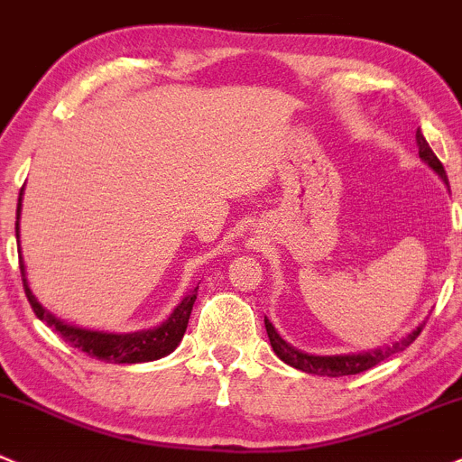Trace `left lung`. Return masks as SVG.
<instances>
[{"instance_id": "obj_1", "label": "left lung", "mask_w": 462, "mask_h": 462, "mask_svg": "<svg viewBox=\"0 0 462 462\" xmlns=\"http://www.w3.org/2000/svg\"><path fill=\"white\" fill-rule=\"evenodd\" d=\"M416 144H418V155L420 160L439 175L440 180L449 187V180H447L445 166L440 164V160L436 158L434 151L430 149L427 144L425 135L420 133V128L416 131ZM264 327H266V336H269L271 346H273L275 356H278L282 363H287L289 367L300 369L304 374H313V375H329V378H340V375H354L360 372H367V369L375 367L378 363H383L384 358H389L392 354H398V351H405L418 336H420L422 327L425 322L416 327L411 334H407L405 337H401L398 342H392V345H383L378 349H369V351H358V354H337V356H316V354H307V351L296 349V346L289 345L287 340H282V336L275 331V327L271 325L269 318H264Z\"/></svg>"}]
</instances>
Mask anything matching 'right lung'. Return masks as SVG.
Here are the masks:
<instances>
[{"instance_id":"right-lung-1","label":"right lung","mask_w":462,"mask_h":462,"mask_svg":"<svg viewBox=\"0 0 462 462\" xmlns=\"http://www.w3.org/2000/svg\"><path fill=\"white\" fill-rule=\"evenodd\" d=\"M22 198H23V187L19 191L17 199V222H15V236H17V249H19V271H22V282L23 291H26L28 302H31L32 311L40 318L42 322L57 331L70 346L84 351L90 358L104 360V363L113 365H135V363H151V360H160L164 356H169L171 351H175V346L182 342L184 331H187L189 318H191L193 304L198 298V287L193 291H189L182 300L178 302V307L171 311V316L164 322H160L158 327H151V329H140V331H128V334H116V331H97V329H87V327L69 325V322L60 320L53 316L49 309L42 307V302L37 300L35 293H32L31 284L26 278V264L22 258V246H19V216H22Z\"/></svg>"}]
</instances>
